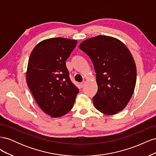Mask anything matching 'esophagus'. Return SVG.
<instances>
[{"instance_id": "1", "label": "esophagus", "mask_w": 156, "mask_h": 156, "mask_svg": "<svg viewBox=\"0 0 156 156\" xmlns=\"http://www.w3.org/2000/svg\"><path fill=\"white\" fill-rule=\"evenodd\" d=\"M85 84H86V81H83V82H82V83H81V87L83 88L84 85H85Z\"/></svg>"}]
</instances>
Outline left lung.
Wrapping results in <instances>:
<instances>
[{"instance_id": "8db88e82", "label": "left lung", "mask_w": 156, "mask_h": 156, "mask_svg": "<svg viewBox=\"0 0 156 156\" xmlns=\"http://www.w3.org/2000/svg\"><path fill=\"white\" fill-rule=\"evenodd\" d=\"M92 61L98 92L93 103L99 111L113 115L126 107L133 95L136 68L131 52L115 37L99 35L79 45Z\"/></svg>"}]
</instances>
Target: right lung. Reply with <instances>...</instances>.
I'll list each match as a JSON object with an SVG mask.
<instances>
[{
  "label": "right lung",
  "mask_w": 156,
  "mask_h": 156,
  "mask_svg": "<svg viewBox=\"0 0 156 156\" xmlns=\"http://www.w3.org/2000/svg\"><path fill=\"white\" fill-rule=\"evenodd\" d=\"M77 40L53 37L37 44L30 55L26 79L36 103L52 118L72 109L79 89L71 81L66 61Z\"/></svg>",
  "instance_id": "obj_1"
}]
</instances>
